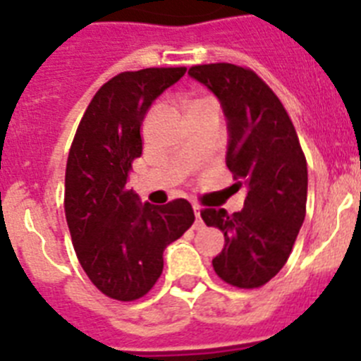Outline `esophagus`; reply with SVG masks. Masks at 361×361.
<instances>
[{
	"instance_id": "obj_1",
	"label": "esophagus",
	"mask_w": 361,
	"mask_h": 361,
	"mask_svg": "<svg viewBox=\"0 0 361 361\" xmlns=\"http://www.w3.org/2000/svg\"><path fill=\"white\" fill-rule=\"evenodd\" d=\"M193 213H195V226L193 228L195 229H202V219H200V206L199 204H193Z\"/></svg>"
}]
</instances>
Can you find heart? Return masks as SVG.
<instances>
[{"mask_svg":"<svg viewBox=\"0 0 361 361\" xmlns=\"http://www.w3.org/2000/svg\"><path fill=\"white\" fill-rule=\"evenodd\" d=\"M199 101H202V99H199ZM193 103H197V101H193ZM193 103H191V104H193Z\"/></svg>","mask_w":361,"mask_h":361,"instance_id":"obj_1","label":"heart"}]
</instances>
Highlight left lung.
<instances>
[{
    "mask_svg": "<svg viewBox=\"0 0 361 361\" xmlns=\"http://www.w3.org/2000/svg\"><path fill=\"white\" fill-rule=\"evenodd\" d=\"M220 99L228 119L226 164L247 197L240 212L206 208V226L224 233L213 269L229 286L262 288L288 262L307 202V162L293 121L262 78L231 63L188 72Z\"/></svg>",
    "mask_w": 361,
    "mask_h": 361,
    "instance_id": "1",
    "label": "left lung"
}]
</instances>
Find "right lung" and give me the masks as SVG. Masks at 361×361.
Here are the masks:
<instances>
[{"label":"right lung","mask_w":361,"mask_h":361,"mask_svg":"<svg viewBox=\"0 0 361 361\" xmlns=\"http://www.w3.org/2000/svg\"><path fill=\"white\" fill-rule=\"evenodd\" d=\"M184 73L186 66L117 73L94 95L70 146L65 215L73 250L95 288L119 302L155 286L166 245L195 222L186 199L141 204L126 188L146 111Z\"/></svg>","instance_id":"1"}]
</instances>
